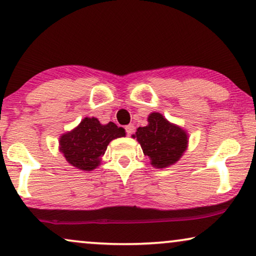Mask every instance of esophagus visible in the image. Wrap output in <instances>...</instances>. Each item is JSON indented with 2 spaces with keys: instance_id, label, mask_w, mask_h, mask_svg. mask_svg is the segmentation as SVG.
<instances>
[{
  "instance_id": "1",
  "label": "esophagus",
  "mask_w": 256,
  "mask_h": 256,
  "mask_svg": "<svg viewBox=\"0 0 256 256\" xmlns=\"http://www.w3.org/2000/svg\"><path fill=\"white\" fill-rule=\"evenodd\" d=\"M134 132H135L134 124H128V126H126V132H127V135H132Z\"/></svg>"
}]
</instances>
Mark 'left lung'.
<instances>
[{"label":"left lung","instance_id":"obj_1","mask_svg":"<svg viewBox=\"0 0 256 256\" xmlns=\"http://www.w3.org/2000/svg\"><path fill=\"white\" fill-rule=\"evenodd\" d=\"M148 122L146 127H138L134 135L143 154L156 168H166L176 163L186 149V132L168 122L160 113L150 114Z\"/></svg>","mask_w":256,"mask_h":256}]
</instances>
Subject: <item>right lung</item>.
Instances as JSON below:
<instances>
[{"label":"right lung","instance_id":"1","mask_svg":"<svg viewBox=\"0 0 256 256\" xmlns=\"http://www.w3.org/2000/svg\"><path fill=\"white\" fill-rule=\"evenodd\" d=\"M124 135V129L114 122L101 124L96 118H85L76 129L62 136L59 146L70 164L90 171L99 166L112 140Z\"/></svg>","mask_w":256,"mask_h":256}]
</instances>
